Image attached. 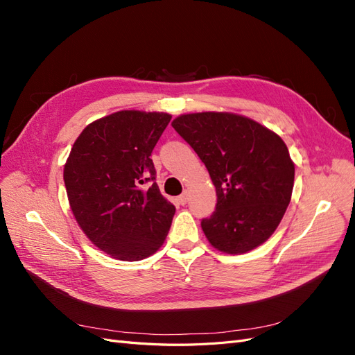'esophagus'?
I'll list each match as a JSON object with an SVG mask.
<instances>
[{"label":"esophagus","mask_w":355,"mask_h":355,"mask_svg":"<svg viewBox=\"0 0 355 355\" xmlns=\"http://www.w3.org/2000/svg\"><path fill=\"white\" fill-rule=\"evenodd\" d=\"M178 201H179V204H182V206H185V204L188 202V192H184V194H180L178 197Z\"/></svg>","instance_id":"esophagus-1"}]
</instances>
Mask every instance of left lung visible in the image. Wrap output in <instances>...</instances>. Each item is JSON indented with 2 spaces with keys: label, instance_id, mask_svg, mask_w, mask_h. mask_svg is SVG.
Segmentation results:
<instances>
[{
  "label": "left lung",
  "instance_id": "8db88e82",
  "mask_svg": "<svg viewBox=\"0 0 355 355\" xmlns=\"http://www.w3.org/2000/svg\"><path fill=\"white\" fill-rule=\"evenodd\" d=\"M209 170L218 202L201 228L213 247L245 253L271 237L290 202L295 166L282 137L228 112L180 115L171 123Z\"/></svg>",
  "mask_w": 355,
  "mask_h": 355
}]
</instances>
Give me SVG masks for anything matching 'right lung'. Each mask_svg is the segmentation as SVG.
Here are the masks:
<instances>
[{"instance_id": "obj_1", "label": "right lung", "mask_w": 355, "mask_h": 355, "mask_svg": "<svg viewBox=\"0 0 355 355\" xmlns=\"http://www.w3.org/2000/svg\"><path fill=\"white\" fill-rule=\"evenodd\" d=\"M171 115L120 111L89 124L63 170L75 219L90 241L120 261L163 245L176 207L161 196L151 159Z\"/></svg>"}]
</instances>
